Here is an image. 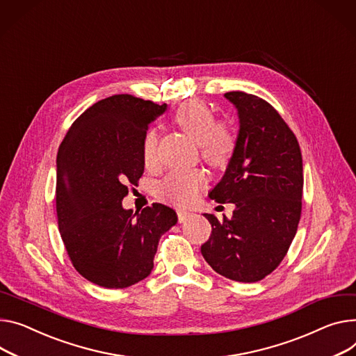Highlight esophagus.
I'll return each instance as SVG.
<instances>
[{"label": "esophagus", "mask_w": 356, "mask_h": 356, "mask_svg": "<svg viewBox=\"0 0 356 356\" xmlns=\"http://www.w3.org/2000/svg\"><path fill=\"white\" fill-rule=\"evenodd\" d=\"M177 213H178V221L179 222H184V221L188 220V218L193 216V213H191L189 211H185V209H178Z\"/></svg>", "instance_id": "34e87169"}]
</instances>
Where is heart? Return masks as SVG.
<instances>
[{
	"label": "heart",
	"mask_w": 356,
	"mask_h": 356,
	"mask_svg": "<svg viewBox=\"0 0 356 356\" xmlns=\"http://www.w3.org/2000/svg\"><path fill=\"white\" fill-rule=\"evenodd\" d=\"M182 131L200 144L202 156L212 165H224L231 158L236 136L227 122H215L212 109L200 101L182 104L175 114ZM143 156L147 167L158 162V132L147 131L143 141ZM207 177L201 170H178L171 172L158 186V194L167 201L186 205L194 201L204 186Z\"/></svg>",
	"instance_id": "heart-1"
}]
</instances>
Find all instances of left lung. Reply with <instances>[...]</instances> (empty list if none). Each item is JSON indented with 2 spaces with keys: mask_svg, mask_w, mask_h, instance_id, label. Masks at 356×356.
<instances>
[{
  "mask_svg": "<svg viewBox=\"0 0 356 356\" xmlns=\"http://www.w3.org/2000/svg\"><path fill=\"white\" fill-rule=\"evenodd\" d=\"M224 97L236 108L239 129L225 174L209 198L234 204L235 209L224 221L202 213L212 232L201 252L220 275L257 282L281 264L296 234L302 155L296 136L270 104L242 91Z\"/></svg>",
  "mask_w": 356,
  "mask_h": 356,
  "instance_id": "8db88e82",
  "label": "left lung"
}]
</instances>
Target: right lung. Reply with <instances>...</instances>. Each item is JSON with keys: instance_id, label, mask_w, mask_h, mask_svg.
Segmentation results:
<instances>
[{"instance_id": "obj_1", "label": "right lung", "mask_w": 356, "mask_h": 356, "mask_svg": "<svg viewBox=\"0 0 356 356\" xmlns=\"http://www.w3.org/2000/svg\"><path fill=\"white\" fill-rule=\"evenodd\" d=\"M165 109L129 94L108 97L75 120L60 145V234L74 268L95 285L121 289L147 278L161 236L178 221L162 204L140 213L122 207L128 184L144 172L148 127Z\"/></svg>"}]
</instances>
